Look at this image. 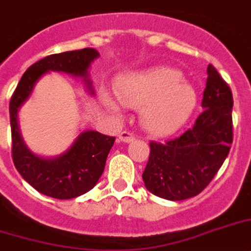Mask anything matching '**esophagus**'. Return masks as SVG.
<instances>
[{
	"instance_id": "obj_1",
	"label": "esophagus",
	"mask_w": 251,
	"mask_h": 251,
	"mask_svg": "<svg viewBox=\"0 0 251 251\" xmlns=\"http://www.w3.org/2000/svg\"><path fill=\"white\" fill-rule=\"evenodd\" d=\"M135 139V135L130 131H121L120 135H118V141L124 142V143H129V142H133Z\"/></svg>"
}]
</instances>
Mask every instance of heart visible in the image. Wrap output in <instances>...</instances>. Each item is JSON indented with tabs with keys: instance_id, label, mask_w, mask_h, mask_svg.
I'll return each mask as SVG.
<instances>
[{
	"instance_id": "b5f03b06",
	"label": "heart",
	"mask_w": 251,
	"mask_h": 251,
	"mask_svg": "<svg viewBox=\"0 0 251 251\" xmlns=\"http://www.w3.org/2000/svg\"><path fill=\"white\" fill-rule=\"evenodd\" d=\"M118 100L129 106H141V121L155 135L178 130L194 112L198 96L176 69L156 66L127 73L116 82ZM109 108L117 109L109 95H104Z\"/></svg>"
}]
</instances>
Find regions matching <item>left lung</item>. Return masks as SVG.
I'll list each match as a JSON object with an SVG mask.
<instances>
[{"label": "left lung", "mask_w": 251, "mask_h": 251, "mask_svg": "<svg viewBox=\"0 0 251 251\" xmlns=\"http://www.w3.org/2000/svg\"><path fill=\"white\" fill-rule=\"evenodd\" d=\"M203 112L182 135L150 143V159L142 175L150 193L168 201L198 195L211 182L232 145L233 96L212 65L207 68Z\"/></svg>", "instance_id": "1"}]
</instances>
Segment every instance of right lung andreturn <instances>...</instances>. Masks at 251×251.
<instances>
[{
    "mask_svg": "<svg viewBox=\"0 0 251 251\" xmlns=\"http://www.w3.org/2000/svg\"><path fill=\"white\" fill-rule=\"evenodd\" d=\"M99 56L98 50L84 48L45 57L27 69L11 96L9 112L14 165L22 177L41 194L57 199H72L90 191L101 177L116 138L95 130H84L62 153L41 156L32 152L23 141L19 129V110L31 98L37 82L50 72L79 78L86 92L94 96L90 69Z\"/></svg>",
    "mask_w": 251,
    "mask_h": 251,
    "instance_id": "right-lung-1",
    "label": "right lung"
}]
</instances>
